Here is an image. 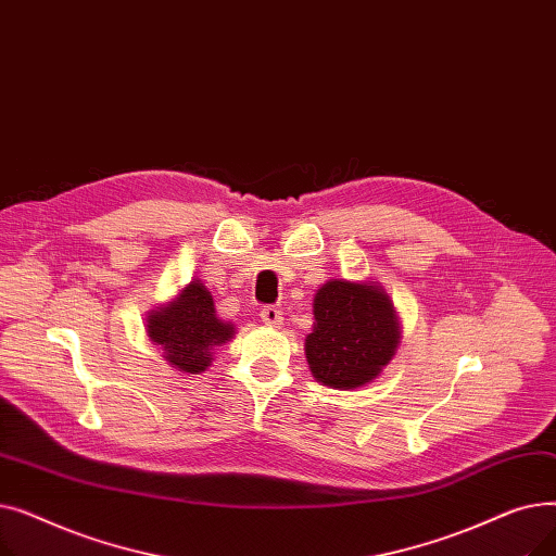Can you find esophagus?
I'll return each instance as SVG.
<instances>
[{"mask_svg":"<svg viewBox=\"0 0 556 556\" xmlns=\"http://www.w3.org/2000/svg\"><path fill=\"white\" fill-rule=\"evenodd\" d=\"M283 319V313L277 306H263L261 308V323L268 325V327H279Z\"/></svg>","mask_w":556,"mask_h":556,"instance_id":"esophagus-1","label":"esophagus"}]
</instances>
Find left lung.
Here are the masks:
<instances>
[{
  "instance_id": "left-lung-1",
  "label": "left lung",
  "mask_w": 556,
  "mask_h": 556,
  "mask_svg": "<svg viewBox=\"0 0 556 556\" xmlns=\"http://www.w3.org/2000/svg\"><path fill=\"white\" fill-rule=\"evenodd\" d=\"M313 317L306 361L315 381L333 390L369 386L401 342L396 308L378 281L329 279L313 298Z\"/></svg>"
}]
</instances>
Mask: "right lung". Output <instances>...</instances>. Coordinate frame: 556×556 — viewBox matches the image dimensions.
Listing matches in <instances>:
<instances>
[{
	"label": "right lung",
	"mask_w": 556,
	"mask_h": 556,
	"mask_svg": "<svg viewBox=\"0 0 556 556\" xmlns=\"http://www.w3.org/2000/svg\"><path fill=\"white\" fill-rule=\"evenodd\" d=\"M146 333L162 349V358L185 374H202L214 349L233 338V325L216 315L214 298L200 279L189 281L170 302L146 317Z\"/></svg>",
	"instance_id": "obj_1"
}]
</instances>
